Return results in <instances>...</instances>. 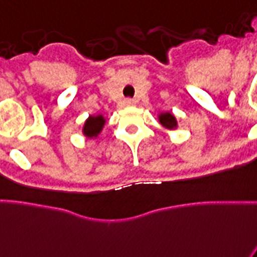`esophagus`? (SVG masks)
Instances as JSON below:
<instances>
[{"label": "esophagus", "mask_w": 257, "mask_h": 257, "mask_svg": "<svg viewBox=\"0 0 257 257\" xmlns=\"http://www.w3.org/2000/svg\"><path fill=\"white\" fill-rule=\"evenodd\" d=\"M123 104L126 107H133L135 106V100L134 99H124V100H123Z\"/></svg>", "instance_id": "1"}]
</instances>
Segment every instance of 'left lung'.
<instances>
[{
  "mask_svg": "<svg viewBox=\"0 0 257 257\" xmlns=\"http://www.w3.org/2000/svg\"><path fill=\"white\" fill-rule=\"evenodd\" d=\"M158 119H160V123L165 128H168V130L177 128V119L172 112H161L158 115Z\"/></svg>",
  "mask_w": 257,
  "mask_h": 257,
  "instance_id": "1",
  "label": "left lung"
}]
</instances>
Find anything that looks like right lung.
Segmentation results:
<instances>
[{"instance_id": "add662e5", "label": "right lung", "mask_w": 257, "mask_h": 257, "mask_svg": "<svg viewBox=\"0 0 257 257\" xmlns=\"http://www.w3.org/2000/svg\"><path fill=\"white\" fill-rule=\"evenodd\" d=\"M106 124V118L103 115H89L83 126V134L87 138H96Z\"/></svg>"}]
</instances>
